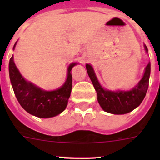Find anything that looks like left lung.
I'll return each instance as SVG.
<instances>
[{"mask_svg": "<svg viewBox=\"0 0 160 160\" xmlns=\"http://www.w3.org/2000/svg\"><path fill=\"white\" fill-rule=\"evenodd\" d=\"M145 50L148 48L144 46ZM87 73L92 82L93 86L98 94V102L103 111L114 114H123L132 111L134 109L140 105L146 96L149 86V78L151 73V62L145 68L142 79L138 82L132 90L111 91L102 88L98 80L94 69L90 64L86 65Z\"/></svg>", "mask_w": 160, "mask_h": 160, "instance_id": "8db88e82", "label": "left lung"}]
</instances>
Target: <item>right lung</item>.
Returning a JSON list of instances; mask_svg holds the SVG:
<instances>
[{
	"label": "right lung",
	"instance_id": "add662e5",
	"mask_svg": "<svg viewBox=\"0 0 160 160\" xmlns=\"http://www.w3.org/2000/svg\"><path fill=\"white\" fill-rule=\"evenodd\" d=\"M77 64L73 62L69 66L67 78L62 87L52 91H46L22 77L12 56L8 64L9 78L20 105L28 113L38 118H51L61 114L67 106L72 89L71 70Z\"/></svg>",
	"mask_w": 160,
	"mask_h": 160
}]
</instances>
